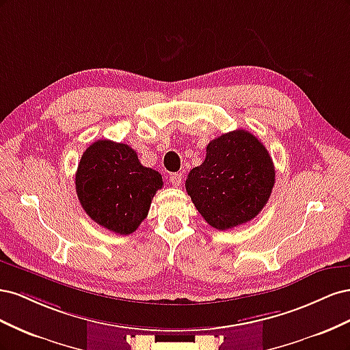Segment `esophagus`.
Wrapping results in <instances>:
<instances>
[{"mask_svg": "<svg viewBox=\"0 0 350 350\" xmlns=\"http://www.w3.org/2000/svg\"><path fill=\"white\" fill-rule=\"evenodd\" d=\"M181 181H183L181 174H171V175H169V183H171L172 185L179 187V185H181Z\"/></svg>", "mask_w": 350, "mask_h": 350, "instance_id": "1", "label": "esophagus"}]
</instances>
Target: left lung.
<instances>
[{
	"label": "left lung",
	"mask_w": 350,
	"mask_h": 350,
	"mask_svg": "<svg viewBox=\"0 0 350 350\" xmlns=\"http://www.w3.org/2000/svg\"><path fill=\"white\" fill-rule=\"evenodd\" d=\"M274 165L266 147L245 130L211 140L206 159L189 171L185 188L210 226L232 229L256 217L270 198Z\"/></svg>",
	"instance_id": "8db88e82"
}]
</instances>
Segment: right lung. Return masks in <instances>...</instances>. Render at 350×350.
Returning <instances> with one entry per match:
<instances>
[{
	"mask_svg": "<svg viewBox=\"0 0 350 350\" xmlns=\"http://www.w3.org/2000/svg\"><path fill=\"white\" fill-rule=\"evenodd\" d=\"M162 175L140 163L129 144L98 140L83 153L76 174L80 204L92 220L130 235L146 219Z\"/></svg>",
	"mask_w": 350,
	"mask_h": 350,
	"instance_id": "right-lung-1",
	"label": "right lung"
}]
</instances>
